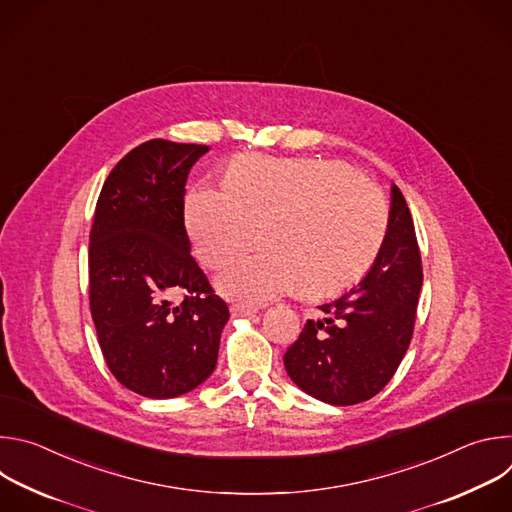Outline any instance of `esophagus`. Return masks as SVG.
<instances>
[{"label":"esophagus","instance_id":"1","mask_svg":"<svg viewBox=\"0 0 512 512\" xmlns=\"http://www.w3.org/2000/svg\"><path fill=\"white\" fill-rule=\"evenodd\" d=\"M257 310L251 308V306H243V304H233L231 306V316L233 318H247V316H253Z\"/></svg>","mask_w":512,"mask_h":512}]
</instances>
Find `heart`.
Segmentation results:
<instances>
[{"mask_svg": "<svg viewBox=\"0 0 512 512\" xmlns=\"http://www.w3.org/2000/svg\"><path fill=\"white\" fill-rule=\"evenodd\" d=\"M381 190L334 160L243 156L225 190L194 188L184 221L198 259L223 269L257 243L267 255L231 267L218 287L243 304H263L300 289L322 298L354 283L377 257L387 233Z\"/></svg>", "mask_w": 512, "mask_h": 512, "instance_id": "1", "label": "heart"}]
</instances>
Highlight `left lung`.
Listing matches in <instances>:
<instances>
[{"instance_id": "8db88e82", "label": "left lung", "mask_w": 512, "mask_h": 512, "mask_svg": "<svg viewBox=\"0 0 512 512\" xmlns=\"http://www.w3.org/2000/svg\"><path fill=\"white\" fill-rule=\"evenodd\" d=\"M421 283L413 218L393 184L387 233L371 271L342 298L322 304L324 318L308 320L285 350L291 381L330 405L375 397L409 348Z\"/></svg>"}]
</instances>
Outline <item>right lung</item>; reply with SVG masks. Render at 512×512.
<instances>
[{
	"instance_id": "add662e5",
	"label": "right lung",
	"mask_w": 512,
	"mask_h": 512,
	"mask_svg": "<svg viewBox=\"0 0 512 512\" xmlns=\"http://www.w3.org/2000/svg\"><path fill=\"white\" fill-rule=\"evenodd\" d=\"M208 145L150 139L107 176L89 243V304L113 377L170 399L206 381L229 306L190 255L184 186ZM180 290L183 302L169 298Z\"/></svg>"
}]
</instances>
